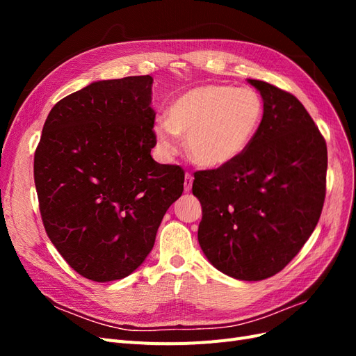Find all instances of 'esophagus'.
<instances>
[{
	"label": "esophagus",
	"mask_w": 356,
	"mask_h": 356,
	"mask_svg": "<svg viewBox=\"0 0 356 356\" xmlns=\"http://www.w3.org/2000/svg\"><path fill=\"white\" fill-rule=\"evenodd\" d=\"M191 186H193V175L191 174H186V178H184V190L186 191H190L191 190Z\"/></svg>",
	"instance_id": "esophagus-1"
}]
</instances>
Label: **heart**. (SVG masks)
I'll use <instances>...</instances> for the list:
<instances>
[{
	"mask_svg": "<svg viewBox=\"0 0 356 356\" xmlns=\"http://www.w3.org/2000/svg\"><path fill=\"white\" fill-rule=\"evenodd\" d=\"M264 104L251 88L203 84L186 90L170 102L166 118L154 126L160 156L177 153V135H186L190 157L203 168L232 163L255 138Z\"/></svg>",
	"mask_w": 356,
	"mask_h": 356,
	"instance_id": "b5f03b06",
	"label": "heart"
}]
</instances>
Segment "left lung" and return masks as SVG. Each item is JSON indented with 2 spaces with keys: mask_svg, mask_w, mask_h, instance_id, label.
<instances>
[{
  "mask_svg": "<svg viewBox=\"0 0 356 356\" xmlns=\"http://www.w3.org/2000/svg\"><path fill=\"white\" fill-rule=\"evenodd\" d=\"M264 113L252 143L232 163L195 174L197 239L220 272L263 281L303 248L325 200L327 144L294 95L248 79Z\"/></svg>",
  "mask_w": 356,
  "mask_h": 356,
  "instance_id": "1",
  "label": "left lung"
}]
</instances>
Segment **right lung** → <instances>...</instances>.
<instances>
[{
    "label": "right lung",
    "mask_w": 356,
    "mask_h": 356,
    "mask_svg": "<svg viewBox=\"0 0 356 356\" xmlns=\"http://www.w3.org/2000/svg\"><path fill=\"white\" fill-rule=\"evenodd\" d=\"M153 77L95 81L47 115L34 157L42 224L79 275L123 279L153 250L184 170L160 165L152 108Z\"/></svg>",
    "instance_id": "right-lung-1"
}]
</instances>
